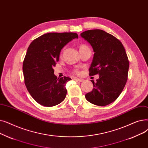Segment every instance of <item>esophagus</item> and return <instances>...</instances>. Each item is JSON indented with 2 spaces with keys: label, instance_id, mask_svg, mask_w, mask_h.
<instances>
[{
  "label": "esophagus",
  "instance_id": "1",
  "mask_svg": "<svg viewBox=\"0 0 148 148\" xmlns=\"http://www.w3.org/2000/svg\"><path fill=\"white\" fill-rule=\"evenodd\" d=\"M74 79H75V81H76L77 82H82L84 81V79H80V78H75Z\"/></svg>",
  "mask_w": 148,
  "mask_h": 148
}]
</instances>
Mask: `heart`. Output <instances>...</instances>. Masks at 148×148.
Returning a JSON list of instances; mask_svg holds the SVG:
<instances>
[{
	"instance_id": "heart-1",
	"label": "heart",
	"mask_w": 148,
	"mask_h": 148,
	"mask_svg": "<svg viewBox=\"0 0 148 148\" xmlns=\"http://www.w3.org/2000/svg\"><path fill=\"white\" fill-rule=\"evenodd\" d=\"M86 46V45H82L80 46V47H82V46ZM75 72H76V73H78V72H77V71H76Z\"/></svg>"
}]
</instances>
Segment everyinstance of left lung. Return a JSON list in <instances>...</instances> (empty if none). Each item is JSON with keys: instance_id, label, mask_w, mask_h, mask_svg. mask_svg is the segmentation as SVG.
Here are the masks:
<instances>
[{"instance_id": "obj_1", "label": "left lung", "mask_w": 148, "mask_h": 148, "mask_svg": "<svg viewBox=\"0 0 148 148\" xmlns=\"http://www.w3.org/2000/svg\"><path fill=\"white\" fill-rule=\"evenodd\" d=\"M81 36L91 45L95 52L89 75H99L96 82L91 80L94 88L85 97L91 103L105 106L116 100L127 81V55L121 41L104 31L88 30Z\"/></svg>"}]
</instances>
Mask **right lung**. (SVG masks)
<instances>
[{"instance_id":"1","label":"right lung","mask_w":148,"mask_h":148,"mask_svg":"<svg viewBox=\"0 0 148 148\" xmlns=\"http://www.w3.org/2000/svg\"><path fill=\"white\" fill-rule=\"evenodd\" d=\"M78 36L73 32H50L33 40L23 63L25 84L33 99L45 107H53L64 100L66 84L71 78H57L53 67L61 49Z\"/></svg>"}]
</instances>
